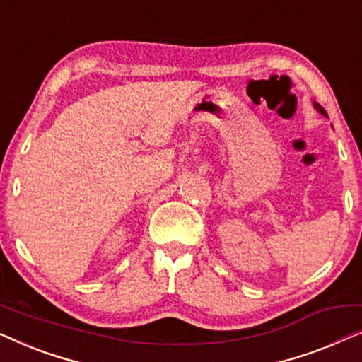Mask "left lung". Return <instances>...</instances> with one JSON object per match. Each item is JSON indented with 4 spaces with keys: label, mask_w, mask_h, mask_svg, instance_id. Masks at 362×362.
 Listing matches in <instances>:
<instances>
[{
    "label": "left lung",
    "mask_w": 362,
    "mask_h": 362,
    "mask_svg": "<svg viewBox=\"0 0 362 362\" xmlns=\"http://www.w3.org/2000/svg\"><path fill=\"white\" fill-rule=\"evenodd\" d=\"M313 105H315V108H316V110H318L320 113H323V115H326V110H325V108H323V107H321V105H320V103H316V102H313Z\"/></svg>",
    "instance_id": "8db88e82"
}]
</instances>
